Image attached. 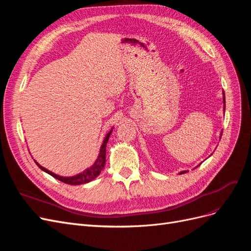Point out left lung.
I'll use <instances>...</instances> for the list:
<instances>
[{
	"instance_id": "obj_1",
	"label": "left lung",
	"mask_w": 251,
	"mask_h": 251,
	"mask_svg": "<svg viewBox=\"0 0 251 251\" xmlns=\"http://www.w3.org/2000/svg\"><path fill=\"white\" fill-rule=\"evenodd\" d=\"M223 102H224V104H225V94H224V93H223ZM224 111H225V107H224ZM184 173H186V171L181 172L180 174H184Z\"/></svg>"
}]
</instances>
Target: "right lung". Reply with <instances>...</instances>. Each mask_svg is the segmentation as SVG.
<instances>
[{
  "label": "right lung",
  "instance_id": "add662e5",
  "mask_svg": "<svg viewBox=\"0 0 251 251\" xmlns=\"http://www.w3.org/2000/svg\"><path fill=\"white\" fill-rule=\"evenodd\" d=\"M112 130H113V128H112ZM112 130L107 134V136H105V138H104V140H103V142H102V146H101L100 151V155H98V158L96 159L95 163H94L92 166H91V168L87 169L86 171H83V172L80 173V174L75 175V176H72V177H62V176H58V175L53 174L52 172L48 171L47 169L43 168V166L40 165L36 161H35V163H36V165L39 166V168H40L42 171L46 172L47 174L51 175L52 177H54L55 179H58L59 181L64 182V183L70 184V185H79V184H83V183H88V182L92 181V180H94L95 178H97L98 176H100V174L101 173V171H102L103 168H104V163H105V151H107V150H105V148H107V143H108V141H109V137H110V135H111V133H112Z\"/></svg>",
  "mask_w": 251,
  "mask_h": 251
}]
</instances>
